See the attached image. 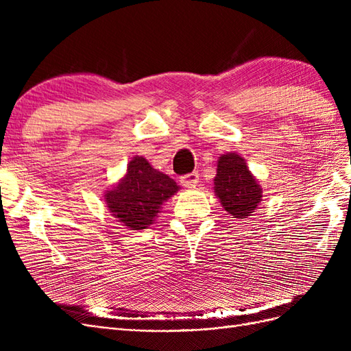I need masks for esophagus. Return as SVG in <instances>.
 Instances as JSON below:
<instances>
[{
	"label": "esophagus",
	"mask_w": 351,
	"mask_h": 351,
	"mask_svg": "<svg viewBox=\"0 0 351 351\" xmlns=\"http://www.w3.org/2000/svg\"><path fill=\"white\" fill-rule=\"evenodd\" d=\"M182 184L184 187H195L197 183H199V174L197 173H190V174H186L182 177Z\"/></svg>",
	"instance_id": "34e87169"
}]
</instances>
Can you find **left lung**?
<instances>
[{"label": "left lung", "mask_w": 351, "mask_h": 351, "mask_svg": "<svg viewBox=\"0 0 351 351\" xmlns=\"http://www.w3.org/2000/svg\"><path fill=\"white\" fill-rule=\"evenodd\" d=\"M214 193L232 218H249L263 197L259 182L252 174L246 159L237 152L222 154L217 162Z\"/></svg>", "instance_id": "1"}]
</instances>
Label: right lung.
Instances as JSON below:
<instances>
[{"label": "right lung", "mask_w": 351, "mask_h": 351, "mask_svg": "<svg viewBox=\"0 0 351 351\" xmlns=\"http://www.w3.org/2000/svg\"><path fill=\"white\" fill-rule=\"evenodd\" d=\"M180 186L167 174L155 169L147 159L136 155L127 164L119 183L104 192L111 215L130 230H145L154 224L165 202Z\"/></svg>", "instance_id": "add662e5"}]
</instances>
